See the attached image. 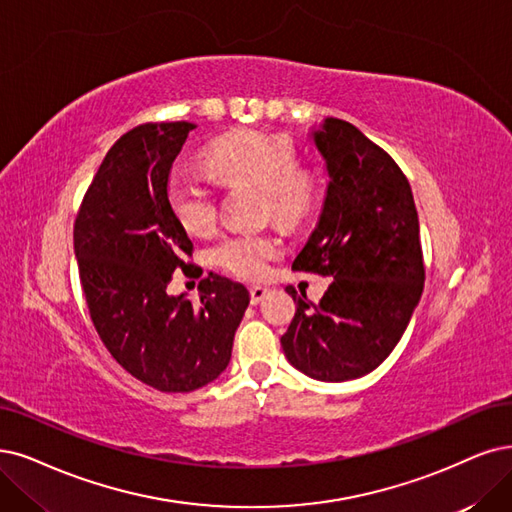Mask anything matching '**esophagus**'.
<instances>
[{
	"mask_svg": "<svg viewBox=\"0 0 512 512\" xmlns=\"http://www.w3.org/2000/svg\"><path fill=\"white\" fill-rule=\"evenodd\" d=\"M249 293H251V304H253V306H257V304H261L263 299H266L268 289H266V287H261V285H253V287L249 289Z\"/></svg>",
	"mask_w": 512,
	"mask_h": 512,
	"instance_id": "esophagus-1",
	"label": "esophagus"
}]
</instances>
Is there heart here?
Wrapping results in <instances>:
<instances>
[{
	"mask_svg": "<svg viewBox=\"0 0 512 512\" xmlns=\"http://www.w3.org/2000/svg\"><path fill=\"white\" fill-rule=\"evenodd\" d=\"M208 164L223 181L261 187L268 213L280 223H299L314 204L316 185L306 168L297 166L291 139L266 130L232 132L208 147ZM168 206L183 230L206 234L217 219V181L192 168H175L166 183ZM285 253V244L268 232L234 230L217 238L211 259L238 278L266 276L270 263Z\"/></svg>",
	"mask_w": 512,
	"mask_h": 512,
	"instance_id": "1",
	"label": "heart"
}]
</instances>
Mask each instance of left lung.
I'll list each match as a JSON object with an SVG mask.
<instances>
[{
    "mask_svg": "<svg viewBox=\"0 0 512 512\" xmlns=\"http://www.w3.org/2000/svg\"><path fill=\"white\" fill-rule=\"evenodd\" d=\"M314 143L329 170L323 215L293 270L331 276L323 299L287 287L289 363L320 382L367 375L399 344L424 289L420 221L403 170L350 122L327 118Z\"/></svg>",
    "mask_w": 512,
    "mask_h": 512,
    "instance_id": "obj_1",
    "label": "left lung"
}]
</instances>
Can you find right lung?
Wrapping results in <instances>:
<instances>
[{
	"instance_id": "right-lung-1",
	"label": "right lung",
	"mask_w": 512,
	"mask_h": 512,
	"mask_svg": "<svg viewBox=\"0 0 512 512\" xmlns=\"http://www.w3.org/2000/svg\"><path fill=\"white\" fill-rule=\"evenodd\" d=\"M194 128L145 122L124 132L73 223L94 329L122 369L160 392H192L219 377L249 306L244 285L213 272L200 280L198 304L166 293L177 270L194 266V244L166 198L170 166Z\"/></svg>"
}]
</instances>
